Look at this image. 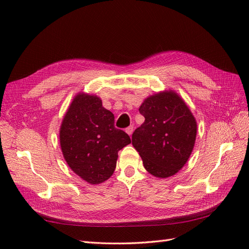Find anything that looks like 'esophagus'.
Returning a JSON list of instances; mask_svg holds the SVG:
<instances>
[{
    "label": "esophagus",
    "instance_id": "1",
    "mask_svg": "<svg viewBox=\"0 0 249 249\" xmlns=\"http://www.w3.org/2000/svg\"><path fill=\"white\" fill-rule=\"evenodd\" d=\"M125 131L126 133H127L129 136H131V134H133V131H134V127L133 126H129V127H127L125 129Z\"/></svg>",
    "mask_w": 249,
    "mask_h": 249
}]
</instances>
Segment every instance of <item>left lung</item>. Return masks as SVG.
<instances>
[{"label":"left lung","instance_id":"obj_1","mask_svg":"<svg viewBox=\"0 0 249 249\" xmlns=\"http://www.w3.org/2000/svg\"><path fill=\"white\" fill-rule=\"evenodd\" d=\"M139 112L144 123L131 140L147 172L156 178H169L181 170L192 154L197 123L184 100L173 91L147 97Z\"/></svg>","mask_w":249,"mask_h":249}]
</instances>
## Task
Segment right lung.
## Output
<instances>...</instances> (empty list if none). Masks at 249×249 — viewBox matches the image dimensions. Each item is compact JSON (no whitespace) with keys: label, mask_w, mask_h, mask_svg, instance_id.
I'll use <instances>...</instances> for the list:
<instances>
[{"label":"right lung","mask_w":249,"mask_h":249,"mask_svg":"<svg viewBox=\"0 0 249 249\" xmlns=\"http://www.w3.org/2000/svg\"><path fill=\"white\" fill-rule=\"evenodd\" d=\"M131 142L114 127V115L95 95L79 93L62 121L60 143L67 165L89 184L108 179L116 166L118 152Z\"/></svg>","instance_id":"right-lung-1"}]
</instances>
